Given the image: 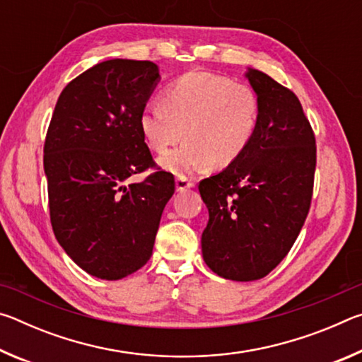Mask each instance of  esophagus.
I'll return each mask as SVG.
<instances>
[{
	"label": "esophagus",
	"mask_w": 362,
	"mask_h": 362,
	"mask_svg": "<svg viewBox=\"0 0 362 362\" xmlns=\"http://www.w3.org/2000/svg\"><path fill=\"white\" fill-rule=\"evenodd\" d=\"M192 187H193V182L185 175H179L175 179V189H177V192H185V189L192 188Z\"/></svg>",
	"instance_id": "esophagus-1"
}]
</instances>
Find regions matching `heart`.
I'll return each mask as SVG.
<instances>
[{"label": "heart", "mask_w": 362, "mask_h": 362, "mask_svg": "<svg viewBox=\"0 0 362 362\" xmlns=\"http://www.w3.org/2000/svg\"><path fill=\"white\" fill-rule=\"evenodd\" d=\"M260 99L246 83L206 71H192L170 83L161 107L139 115V129L161 168L182 175L189 170L230 166L249 148L259 127Z\"/></svg>", "instance_id": "heart-1"}]
</instances>
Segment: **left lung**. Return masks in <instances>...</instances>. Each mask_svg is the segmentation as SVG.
Returning a JSON list of instances; mask_svg holds the SVG:
<instances>
[{
    "instance_id": "1",
    "label": "left lung",
    "mask_w": 362,
    "mask_h": 362,
    "mask_svg": "<svg viewBox=\"0 0 362 362\" xmlns=\"http://www.w3.org/2000/svg\"><path fill=\"white\" fill-rule=\"evenodd\" d=\"M246 78L260 99L255 137L198 187L209 211L203 259L231 281L265 278L287 255L308 216L316 169L315 134L297 95L263 71L249 69Z\"/></svg>"
}]
</instances>
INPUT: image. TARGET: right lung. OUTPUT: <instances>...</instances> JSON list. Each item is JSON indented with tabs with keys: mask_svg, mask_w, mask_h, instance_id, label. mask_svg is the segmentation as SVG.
Returning a JSON list of instances; mask_svg holds the SVG:
<instances>
[{
	"mask_svg": "<svg viewBox=\"0 0 362 362\" xmlns=\"http://www.w3.org/2000/svg\"><path fill=\"white\" fill-rule=\"evenodd\" d=\"M159 81L150 60L112 59L65 86L45 142L51 223L66 255L95 278H126L150 260L173 174L155 168L139 115Z\"/></svg>",
	"mask_w": 362,
	"mask_h": 362,
	"instance_id": "1",
	"label": "right lung"
}]
</instances>
